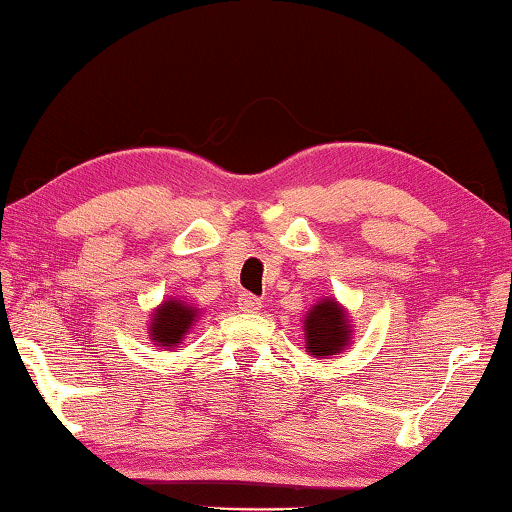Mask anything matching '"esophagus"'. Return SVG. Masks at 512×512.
Masks as SVG:
<instances>
[{"label":"esophagus","instance_id":"1","mask_svg":"<svg viewBox=\"0 0 512 512\" xmlns=\"http://www.w3.org/2000/svg\"><path fill=\"white\" fill-rule=\"evenodd\" d=\"M237 305L241 311H246V314H255V311L262 307V300L253 296V293H241L237 298Z\"/></svg>","mask_w":512,"mask_h":512}]
</instances>
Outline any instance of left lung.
I'll list each match as a JSON object with an SVG mask.
<instances>
[{"instance_id":"8db88e82","label":"left lung","mask_w":512,"mask_h":512,"mask_svg":"<svg viewBox=\"0 0 512 512\" xmlns=\"http://www.w3.org/2000/svg\"><path fill=\"white\" fill-rule=\"evenodd\" d=\"M305 343L307 352L318 359H327L348 348L352 339L350 316L334 298L316 302L305 316Z\"/></svg>"}]
</instances>
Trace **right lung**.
Here are the masks:
<instances>
[{"instance_id":"1","label":"right lung","mask_w":512,"mask_h":512,"mask_svg":"<svg viewBox=\"0 0 512 512\" xmlns=\"http://www.w3.org/2000/svg\"><path fill=\"white\" fill-rule=\"evenodd\" d=\"M198 318V309L187 305L180 298L164 300L158 309H153L149 336L158 348H176L183 343L185 334L192 329Z\"/></svg>"}]
</instances>
